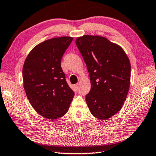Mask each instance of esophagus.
Wrapping results in <instances>:
<instances>
[{
  "label": "esophagus",
  "mask_w": 156,
  "mask_h": 156,
  "mask_svg": "<svg viewBox=\"0 0 156 156\" xmlns=\"http://www.w3.org/2000/svg\"><path fill=\"white\" fill-rule=\"evenodd\" d=\"M75 88H76V90H79V83L75 84Z\"/></svg>",
  "instance_id": "obj_1"
}]
</instances>
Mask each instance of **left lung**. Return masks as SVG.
Masks as SVG:
<instances>
[{"label": "left lung", "mask_w": 156, "mask_h": 156, "mask_svg": "<svg viewBox=\"0 0 156 156\" xmlns=\"http://www.w3.org/2000/svg\"><path fill=\"white\" fill-rule=\"evenodd\" d=\"M76 45L85 62L91 89L86 101L92 115L106 120L120 111L129 91L131 65L122 48L97 35L78 37Z\"/></svg>", "instance_id": "left-lung-1"}]
</instances>
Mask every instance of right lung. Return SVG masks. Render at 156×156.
I'll list each match as a JSON object with an SVG mask.
<instances>
[{
    "instance_id": "obj_1",
    "label": "right lung",
    "mask_w": 156,
    "mask_h": 156,
    "mask_svg": "<svg viewBox=\"0 0 156 156\" xmlns=\"http://www.w3.org/2000/svg\"><path fill=\"white\" fill-rule=\"evenodd\" d=\"M73 37L47 40L30 52L23 69L24 88L32 107L43 117L57 119L68 110L75 92L61 67L63 55Z\"/></svg>"
}]
</instances>
